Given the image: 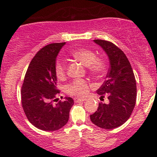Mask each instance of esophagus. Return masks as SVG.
<instances>
[{
  "label": "esophagus",
  "instance_id": "obj_1",
  "mask_svg": "<svg viewBox=\"0 0 157 157\" xmlns=\"http://www.w3.org/2000/svg\"><path fill=\"white\" fill-rule=\"evenodd\" d=\"M74 100H75V102H83L86 100V99H82V98H77V97H75V99H74Z\"/></svg>",
  "mask_w": 157,
  "mask_h": 157
}]
</instances>
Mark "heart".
<instances>
[{
	"instance_id": "b5f03b06",
	"label": "heart",
	"mask_w": 157,
	"mask_h": 157,
	"mask_svg": "<svg viewBox=\"0 0 157 157\" xmlns=\"http://www.w3.org/2000/svg\"><path fill=\"white\" fill-rule=\"evenodd\" d=\"M71 56L84 66H88L89 72L99 75L104 71L105 63L102 59L97 58L95 53L87 48H77L71 52ZM55 72L59 80H63L67 73V67L64 61L57 60L55 65ZM91 85L89 81L82 79L73 80L66 86L68 94L77 97H83L88 94Z\"/></svg>"
}]
</instances>
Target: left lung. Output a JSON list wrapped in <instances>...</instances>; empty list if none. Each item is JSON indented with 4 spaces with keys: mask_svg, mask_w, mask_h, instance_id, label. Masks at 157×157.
I'll return each mask as SVG.
<instances>
[{
    "mask_svg": "<svg viewBox=\"0 0 157 157\" xmlns=\"http://www.w3.org/2000/svg\"><path fill=\"white\" fill-rule=\"evenodd\" d=\"M103 48L110 62L106 79L97 91L100 98L108 96V104L100 102L90 115L94 125L104 129L116 128L128 120L136 104V83L131 63L116 45L103 40H94Z\"/></svg>",
    "mask_w": 157,
    "mask_h": 157,
    "instance_id": "1",
    "label": "left lung"
}]
</instances>
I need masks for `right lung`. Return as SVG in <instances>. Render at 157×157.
Listing matches in <instances>:
<instances>
[{"label":"right lung","instance_id":"add662e5","mask_svg":"<svg viewBox=\"0 0 157 157\" xmlns=\"http://www.w3.org/2000/svg\"><path fill=\"white\" fill-rule=\"evenodd\" d=\"M66 43L48 44L41 48L29 63L21 88V103L27 119L40 130H59L68 122L74 105L71 97L58 101L55 65ZM56 102L55 103L54 102Z\"/></svg>","mask_w":157,"mask_h":157}]
</instances>
